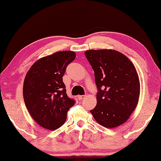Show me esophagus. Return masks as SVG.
Returning a JSON list of instances; mask_svg holds the SVG:
<instances>
[{
  "instance_id": "1",
  "label": "esophagus",
  "mask_w": 161,
  "mask_h": 161,
  "mask_svg": "<svg viewBox=\"0 0 161 161\" xmlns=\"http://www.w3.org/2000/svg\"><path fill=\"white\" fill-rule=\"evenodd\" d=\"M86 98V96H78V98L80 99V100H83V99H85Z\"/></svg>"
}]
</instances>
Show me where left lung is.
<instances>
[{"mask_svg":"<svg viewBox=\"0 0 161 161\" xmlns=\"http://www.w3.org/2000/svg\"><path fill=\"white\" fill-rule=\"evenodd\" d=\"M85 57L95 73L97 104L90 112L107 128L125 123L139 102L140 82L136 69L123 53L114 49L87 50Z\"/></svg>","mask_w":161,"mask_h":161,"instance_id":"left-lung-1","label":"left lung"}]
</instances>
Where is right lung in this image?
<instances>
[{"label":"right lung","instance_id":"obj_1","mask_svg":"<svg viewBox=\"0 0 161 161\" xmlns=\"http://www.w3.org/2000/svg\"><path fill=\"white\" fill-rule=\"evenodd\" d=\"M76 53L61 51L38 59L26 74L23 84L25 104L42 128L55 130L65 123L67 112L75 103L66 94L63 81L67 65Z\"/></svg>","mask_w":161,"mask_h":161}]
</instances>
